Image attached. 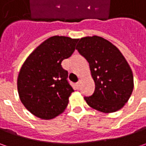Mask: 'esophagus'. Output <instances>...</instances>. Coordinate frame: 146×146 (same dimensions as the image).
Here are the masks:
<instances>
[{
  "label": "esophagus",
  "instance_id": "obj_1",
  "mask_svg": "<svg viewBox=\"0 0 146 146\" xmlns=\"http://www.w3.org/2000/svg\"><path fill=\"white\" fill-rule=\"evenodd\" d=\"M80 84H81V82L80 81H78L77 83H76V86H77V88H80Z\"/></svg>",
  "mask_w": 146,
  "mask_h": 146
}]
</instances>
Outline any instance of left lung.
<instances>
[{
    "label": "left lung",
    "mask_w": 146,
    "mask_h": 146,
    "mask_svg": "<svg viewBox=\"0 0 146 146\" xmlns=\"http://www.w3.org/2000/svg\"><path fill=\"white\" fill-rule=\"evenodd\" d=\"M89 63L95 91L84 97L87 104L103 113L120 110L131 97L134 87L130 66L119 48L102 37L81 38L76 46Z\"/></svg>",
    "instance_id": "left-lung-1"
}]
</instances>
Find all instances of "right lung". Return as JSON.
<instances>
[{"label": "right lung", "instance_id": "1", "mask_svg": "<svg viewBox=\"0 0 146 146\" xmlns=\"http://www.w3.org/2000/svg\"><path fill=\"white\" fill-rule=\"evenodd\" d=\"M78 39L49 37L27 57L20 69L17 85L21 102L32 115L52 119L62 114L74 89L62 62L75 51Z\"/></svg>", "mask_w": 146, "mask_h": 146}]
</instances>
